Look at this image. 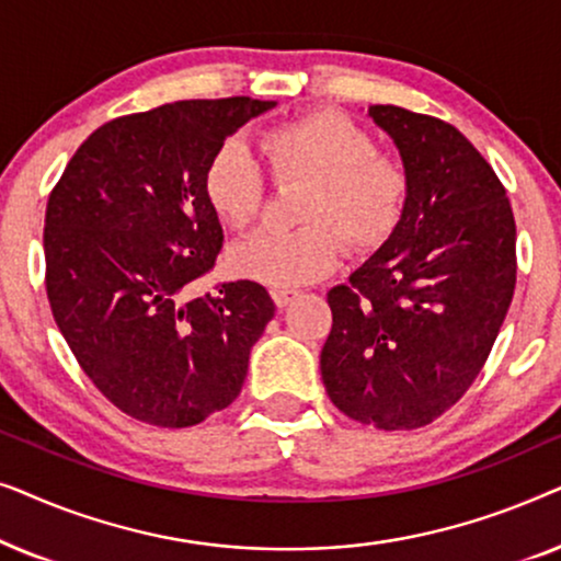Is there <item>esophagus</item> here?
I'll list each match as a JSON object with an SVG mask.
<instances>
[{"instance_id": "esophagus-1", "label": "esophagus", "mask_w": 561, "mask_h": 561, "mask_svg": "<svg viewBox=\"0 0 561 561\" xmlns=\"http://www.w3.org/2000/svg\"><path fill=\"white\" fill-rule=\"evenodd\" d=\"M294 298H296V290H278V288L273 290V301H275V306H278V309H286V306L294 301Z\"/></svg>"}]
</instances>
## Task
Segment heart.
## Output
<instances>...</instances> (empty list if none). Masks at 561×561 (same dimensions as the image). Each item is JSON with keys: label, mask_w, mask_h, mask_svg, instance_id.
Masks as SVG:
<instances>
[{"label": "heart", "mask_w": 561, "mask_h": 561, "mask_svg": "<svg viewBox=\"0 0 561 561\" xmlns=\"http://www.w3.org/2000/svg\"><path fill=\"white\" fill-rule=\"evenodd\" d=\"M278 186H306L298 206L301 229L257 232L237 242L229 263L263 286L290 290L334 271L342 244L373 250L396 232L409 202V171L390 152L375 150L370 133L340 112H313L260 140ZM204 194L232 229L255 221L265 179L244 145L227 140L204 171Z\"/></svg>", "instance_id": "b5f03b06"}]
</instances>
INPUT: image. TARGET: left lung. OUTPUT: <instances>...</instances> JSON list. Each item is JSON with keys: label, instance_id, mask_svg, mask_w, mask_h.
<instances>
[{"label": "left lung", "instance_id": "left-lung-1", "mask_svg": "<svg viewBox=\"0 0 561 561\" xmlns=\"http://www.w3.org/2000/svg\"><path fill=\"white\" fill-rule=\"evenodd\" d=\"M409 171L396 232L327 294L321 380L359 424H432L485 365L516 288V221L503 183L447 122L393 104L367 110Z\"/></svg>", "mask_w": 561, "mask_h": 561}]
</instances>
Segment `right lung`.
<instances>
[{
	"mask_svg": "<svg viewBox=\"0 0 561 561\" xmlns=\"http://www.w3.org/2000/svg\"><path fill=\"white\" fill-rule=\"evenodd\" d=\"M273 106L250 96L191 99L106 122L48 198L53 319L102 396L145 424L183 428L227 409L273 319L260 283L194 296L225 242L204 194L206 163Z\"/></svg>",
	"mask_w": 561,
	"mask_h": 561,
	"instance_id": "add662e5",
	"label": "right lung"
}]
</instances>
